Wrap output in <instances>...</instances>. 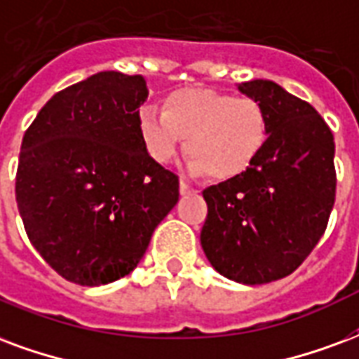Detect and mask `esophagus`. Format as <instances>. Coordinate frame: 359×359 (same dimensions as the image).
Wrapping results in <instances>:
<instances>
[{
  "label": "esophagus",
  "instance_id": "obj_1",
  "mask_svg": "<svg viewBox=\"0 0 359 359\" xmlns=\"http://www.w3.org/2000/svg\"><path fill=\"white\" fill-rule=\"evenodd\" d=\"M179 190H180V194H190V192H196V188L190 187V184H188L187 180H180Z\"/></svg>",
  "mask_w": 359,
  "mask_h": 359
}]
</instances>
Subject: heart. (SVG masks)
Segmentation results:
<instances>
[{"instance_id":"b5f03b06","label":"heart","mask_w":359,"mask_h":359,"mask_svg":"<svg viewBox=\"0 0 359 359\" xmlns=\"http://www.w3.org/2000/svg\"><path fill=\"white\" fill-rule=\"evenodd\" d=\"M139 133L158 163L177 158L182 139L190 165L213 180H232L253 165L268 140V118L259 100L213 89H179L163 100V112L144 106Z\"/></svg>"}]
</instances>
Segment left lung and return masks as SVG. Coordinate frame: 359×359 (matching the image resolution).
<instances>
[{"label": "left lung", "instance_id": "left-lung-1", "mask_svg": "<svg viewBox=\"0 0 359 359\" xmlns=\"http://www.w3.org/2000/svg\"><path fill=\"white\" fill-rule=\"evenodd\" d=\"M268 118V140L243 175L203 190L201 247L228 280L259 285L301 266L335 205V139L312 104L268 79L240 85Z\"/></svg>", "mask_w": 359, "mask_h": 359}]
</instances>
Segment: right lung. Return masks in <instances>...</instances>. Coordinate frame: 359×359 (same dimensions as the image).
<instances>
[{"label":"right lung","instance_id":"obj_1","mask_svg":"<svg viewBox=\"0 0 359 359\" xmlns=\"http://www.w3.org/2000/svg\"><path fill=\"white\" fill-rule=\"evenodd\" d=\"M142 76L98 72L49 98L26 129L17 196L28 240L78 285L131 272L179 201V177L146 152Z\"/></svg>","mask_w":359,"mask_h":359}]
</instances>
